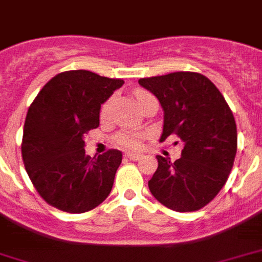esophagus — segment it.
<instances>
[{
	"instance_id": "esophagus-1",
	"label": "esophagus",
	"mask_w": 262,
	"mask_h": 262,
	"mask_svg": "<svg viewBox=\"0 0 262 262\" xmlns=\"http://www.w3.org/2000/svg\"><path fill=\"white\" fill-rule=\"evenodd\" d=\"M125 158L130 160H139L141 158V154H137V152H126L125 154Z\"/></svg>"
}]
</instances>
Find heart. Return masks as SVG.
Instances as JSON below:
<instances>
[{
	"label": "heart",
	"instance_id": "b5f03b06",
	"mask_svg": "<svg viewBox=\"0 0 262 262\" xmlns=\"http://www.w3.org/2000/svg\"><path fill=\"white\" fill-rule=\"evenodd\" d=\"M135 96L137 99V102L141 106L143 102L147 98L152 96L151 94H148L147 91L139 90L135 92ZM111 106V99L110 100H107L104 103V106L102 107V117H106L108 110H110ZM144 137L145 135L144 133H140V132H135V130H121L118 132L114 137V143L121 148H125V149H137V148L141 147V143H143Z\"/></svg>",
	"mask_w": 262,
	"mask_h": 262
}]
</instances>
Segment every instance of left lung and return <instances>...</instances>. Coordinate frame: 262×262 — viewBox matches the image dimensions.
Returning a JSON list of instances; mask_svg holds the SVG:
<instances>
[{"mask_svg": "<svg viewBox=\"0 0 262 262\" xmlns=\"http://www.w3.org/2000/svg\"><path fill=\"white\" fill-rule=\"evenodd\" d=\"M164 111L160 141L175 135L181 158L158 155L148 181L152 195L177 212L199 211L224 186L236 155V123L226 99L211 80L195 72H174L139 80Z\"/></svg>", "mask_w": 262, "mask_h": 262, "instance_id": "1", "label": "left lung"}]
</instances>
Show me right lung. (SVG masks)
I'll return each mask as SVG.
<instances>
[{"label": "right lung", "instance_id": "add662e5", "mask_svg": "<svg viewBox=\"0 0 262 262\" xmlns=\"http://www.w3.org/2000/svg\"><path fill=\"white\" fill-rule=\"evenodd\" d=\"M123 80L90 71H67L39 91L27 113L21 156L31 182L47 204L83 213L110 194L122 154L85 155L84 137L99 126L100 104Z\"/></svg>", "mask_w": 262, "mask_h": 262}]
</instances>
